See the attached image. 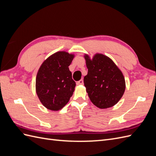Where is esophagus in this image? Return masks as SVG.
I'll use <instances>...</instances> for the list:
<instances>
[{"instance_id": "esophagus-1", "label": "esophagus", "mask_w": 156, "mask_h": 156, "mask_svg": "<svg viewBox=\"0 0 156 156\" xmlns=\"http://www.w3.org/2000/svg\"><path fill=\"white\" fill-rule=\"evenodd\" d=\"M77 85H82V84H83V80L81 79L80 81H77Z\"/></svg>"}]
</instances>
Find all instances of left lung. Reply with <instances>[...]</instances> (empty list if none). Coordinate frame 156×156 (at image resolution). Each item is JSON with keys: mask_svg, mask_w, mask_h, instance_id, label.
<instances>
[{"mask_svg": "<svg viewBox=\"0 0 156 156\" xmlns=\"http://www.w3.org/2000/svg\"><path fill=\"white\" fill-rule=\"evenodd\" d=\"M88 73L84 84L93 104L100 108L116 105L124 95L126 81L119 67L107 56L96 53L92 58L84 54Z\"/></svg>", "mask_w": 156, "mask_h": 156, "instance_id": "8db88e82", "label": "left lung"}]
</instances>
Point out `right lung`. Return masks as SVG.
I'll return each mask as SVG.
<instances>
[{
    "instance_id": "right-lung-1",
    "label": "right lung",
    "mask_w": 156,
    "mask_h": 156,
    "mask_svg": "<svg viewBox=\"0 0 156 156\" xmlns=\"http://www.w3.org/2000/svg\"><path fill=\"white\" fill-rule=\"evenodd\" d=\"M74 57V54L58 51L46 58L37 71L36 92L49 110H60L73 95L76 84L68 67Z\"/></svg>"
}]
</instances>
